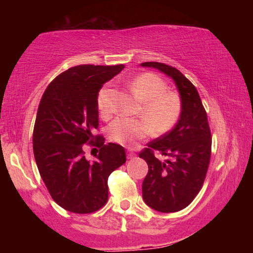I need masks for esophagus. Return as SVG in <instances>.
Here are the masks:
<instances>
[{"label": "esophagus", "mask_w": 253, "mask_h": 253, "mask_svg": "<svg viewBox=\"0 0 253 253\" xmlns=\"http://www.w3.org/2000/svg\"><path fill=\"white\" fill-rule=\"evenodd\" d=\"M135 157V153L132 152V151H127V158L133 159Z\"/></svg>", "instance_id": "34e87169"}]
</instances>
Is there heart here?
Instances as JSON below:
<instances>
[{
  "instance_id": "b5f03b06",
  "label": "heart",
  "mask_w": 253,
  "mask_h": 253,
  "mask_svg": "<svg viewBox=\"0 0 253 253\" xmlns=\"http://www.w3.org/2000/svg\"><path fill=\"white\" fill-rule=\"evenodd\" d=\"M133 94L143 102L141 113L144 119L117 118L108 128L110 140L124 146H134L141 139L146 138L152 127L155 133H164L176 123L181 110L179 98L173 92L167 91V85L153 74H143L135 77L129 84ZM112 90L104 86L97 96V108L101 117L108 119L113 113L110 103Z\"/></svg>"
}]
</instances>
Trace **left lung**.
Returning a JSON list of instances; mask_svg holds the SVG:
<instances>
[{
	"label": "left lung",
	"mask_w": 253,
	"mask_h": 253,
	"mask_svg": "<svg viewBox=\"0 0 253 253\" xmlns=\"http://www.w3.org/2000/svg\"><path fill=\"white\" fill-rule=\"evenodd\" d=\"M167 75L176 84L181 98V114L172 129L147 144L139 155L149 165L143 182V199L162 213L182 211L201 190L211 159V135L207 114L193 83L181 71L163 63H141ZM159 150L168 158L161 162Z\"/></svg>",
	"instance_id": "8db88e82"
}]
</instances>
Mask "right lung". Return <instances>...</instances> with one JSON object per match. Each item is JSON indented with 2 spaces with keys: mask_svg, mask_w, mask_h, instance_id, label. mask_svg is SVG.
I'll return each mask as SVG.
<instances>
[{
  "mask_svg": "<svg viewBox=\"0 0 253 253\" xmlns=\"http://www.w3.org/2000/svg\"><path fill=\"white\" fill-rule=\"evenodd\" d=\"M125 66L77 65L62 72L43 92L33 130L36 163L52 199L64 210L88 214L108 200V177L126 163L121 145L104 144L95 161L84 157L83 144L91 142L98 127L97 96L102 85Z\"/></svg>",
  "mask_w": 253,
  "mask_h": 253,
  "instance_id": "right-lung-1",
  "label": "right lung"
}]
</instances>
